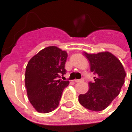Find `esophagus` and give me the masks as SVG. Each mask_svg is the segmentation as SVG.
<instances>
[{
	"instance_id": "esophagus-1",
	"label": "esophagus",
	"mask_w": 132,
	"mask_h": 132,
	"mask_svg": "<svg viewBox=\"0 0 132 132\" xmlns=\"http://www.w3.org/2000/svg\"><path fill=\"white\" fill-rule=\"evenodd\" d=\"M83 81V79H75V82H82Z\"/></svg>"
}]
</instances>
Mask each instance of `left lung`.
I'll return each mask as SVG.
<instances>
[{"mask_svg": "<svg viewBox=\"0 0 132 132\" xmlns=\"http://www.w3.org/2000/svg\"><path fill=\"white\" fill-rule=\"evenodd\" d=\"M94 72V82H89L87 93L79 96V103L92 111H101L120 94L124 83L126 72L116 56L108 52L90 54L84 52Z\"/></svg>", "mask_w": 132, "mask_h": 132, "instance_id": "left-lung-1", "label": "left lung"}]
</instances>
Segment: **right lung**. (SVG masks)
Returning a JSON list of instances; mask_svg holds the SVG:
<instances>
[{
  "mask_svg": "<svg viewBox=\"0 0 132 132\" xmlns=\"http://www.w3.org/2000/svg\"><path fill=\"white\" fill-rule=\"evenodd\" d=\"M67 53L56 46L43 49L31 57L26 68L25 86L29 101L36 111L48 113L58 106L69 80H57L65 74Z\"/></svg>",
  "mask_w": 132,
  "mask_h": 132,
  "instance_id": "1",
  "label": "right lung"
}]
</instances>
